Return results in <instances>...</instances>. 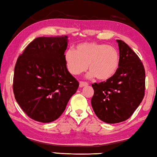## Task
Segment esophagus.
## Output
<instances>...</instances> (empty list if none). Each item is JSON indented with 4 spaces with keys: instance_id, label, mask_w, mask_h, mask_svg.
<instances>
[{
    "instance_id": "obj_1",
    "label": "esophagus",
    "mask_w": 157,
    "mask_h": 157,
    "mask_svg": "<svg viewBox=\"0 0 157 157\" xmlns=\"http://www.w3.org/2000/svg\"><path fill=\"white\" fill-rule=\"evenodd\" d=\"M88 86V83L87 82H83V81H80V83H79V86H80L81 88L85 87V86Z\"/></svg>"
}]
</instances>
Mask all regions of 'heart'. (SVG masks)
Instances as JSON below:
<instances>
[{"label":"heart","mask_w":157,"mask_h":157,"mask_svg":"<svg viewBox=\"0 0 157 157\" xmlns=\"http://www.w3.org/2000/svg\"><path fill=\"white\" fill-rule=\"evenodd\" d=\"M67 69L71 74L79 75L87 69L89 78L96 77L99 81H107L114 76L120 66V54L113 46L94 42L81 43L74 51L65 53Z\"/></svg>","instance_id":"obj_1"}]
</instances>
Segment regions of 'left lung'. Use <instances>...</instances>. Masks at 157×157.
Wrapping results in <instances>:
<instances>
[{"instance_id":"left-lung-1","label":"left lung","mask_w":157,"mask_h":157,"mask_svg":"<svg viewBox=\"0 0 157 157\" xmlns=\"http://www.w3.org/2000/svg\"><path fill=\"white\" fill-rule=\"evenodd\" d=\"M120 66L112 78L94 83L91 105L97 117L109 124L128 120L144 96L145 71L135 52L123 41L117 40Z\"/></svg>"}]
</instances>
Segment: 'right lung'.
<instances>
[{"label": "right lung", "mask_w": 157, "mask_h": 157, "mask_svg": "<svg viewBox=\"0 0 157 157\" xmlns=\"http://www.w3.org/2000/svg\"><path fill=\"white\" fill-rule=\"evenodd\" d=\"M68 37H40L17 58L13 93L26 115L40 122L61 116L79 83L67 68L64 52Z\"/></svg>", "instance_id": "1"}]
</instances>
